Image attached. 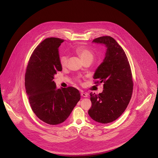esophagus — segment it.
<instances>
[{
	"mask_svg": "<svg viewBox=\"0 0 158 158\" xmlns=\"http://www.w3.org/2000/svg\"><path fill=\"white\" fill-rule=\"evenodd\" d=\"M81 95L82 96V97H87L88 96V93H86V92H81Z\"/></svg>",
	"mask_w": 158,
	"mask_h": 158,
	"instance_id": "34e87169",
	"label": "esophagus"
}]
</instances>
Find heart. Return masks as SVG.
I'll return each instance as SVG.
<instances>
[{
    "mask_svg": "<svg viewBox=\"0 0 158 158\" xmlns=\"http://www.w3.org/2000/svg\"><path fill=\"white\" fill-rule=\"evenodd\" d=\"M75 53L80 56L81 60L84 62L86 61H92L94 58V54L89 49L85 47H78L75 50ZM68 58L67 56H61L60 58V63L62 68L66 66L68 63Z\"/></svg>",
    "mask_w": 158,
    "mask_h": 158,
    "instance_id": "heart-1",
    "label": "heart"
}]
</instances>
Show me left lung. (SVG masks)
<instances>
[{"instance_id": "1", "label": "left lung", "mask_w": 158, "mask_h": 158, "mask_svg": "<svg viewBox=\"0 0 158 158\" xmlns=\"http://www.w3.org/2000/svg\"><path fill=\"white\" fill-rule=\"evenodd\" d=\"M92 43L105 45V58L96 69L95 83H103V90L98 95L90 93V117L102 123L117 119L126 110L132 95L133 82L130 66L123 48L111 36H102Z\"/></svg>"}]
</instances>
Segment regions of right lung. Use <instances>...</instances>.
<instances>
[{"label":"right lung","mask_w":158,"mask_h":158,"mask_svg":"<svg viewBox=\"0 0 158 158\" xmlns=\"http://www.w3.org/2000/svg\"><path fill=\"white\" fill-rule=\"evenodd\" d=\"M64 41L48 38L33 51L25 76V86L33 111L49 125L64 122L78 101L80 94L73 87L57 89L53 80L61 71L58 48Z\"/></svg>","instance_id":"obj_1"}]
</instances>
